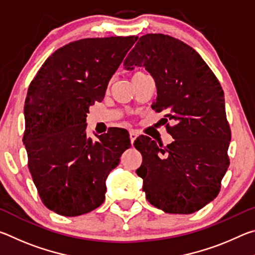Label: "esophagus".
Instances as JSON below:
<instances>
[{"label":"esophagus","mask_w":255,"mask_h":255,"mask_svg":"<svg viewBox=\"0 0 255 255\" xmlns=\"http://www.w3.org/2000/svg\"><path fill=\"white\" fill-rule=\"evenodd\" d=\"M137 136H138V133H137L136 131H133V130H130V131H129V137H130V141H131V144L133 143V141H135V139L137 138Z\"/></svg>","instance_id":"esophagus-1"}]
</instances>
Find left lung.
<instances>
[{"label":"left lung","mask_w":255,"mask_h":255,"mask_svg":"<svg viewBox=\"0 0 255 255\" xmlns=\"http://www.w3.org/2000/svg\"><path fill=\"white\" fill-rule=\"evenodd\" d=\"M124 66L145 67L156 83L152 109L175 123L166 126L174 140L165 147L147 136L133 143L143 156L136 173L146 199L169 214L204 208L230 165L231 129L217 77L192 47L162 33L141 36Z\"/></svg>","instance_id":"left-lung-1"}]
</instances>
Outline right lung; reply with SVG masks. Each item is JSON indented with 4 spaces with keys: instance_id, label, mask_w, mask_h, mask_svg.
<instances>
[{
    "instance_id": "right-lung-1",
    "label": "right lung",
    "mask_w": 255,
    "mask_h": 255,
    "mask_svg": "<svg viewBox=\"0 0 255 255\" xmlns=\"http://www.w3.org/2000/svg\"><path fill=\"white\" fill-rule=\"evenodd\" d=\"M138 37L86 38L51 54L29 85L23 144L41 201L74 217L105 201L106 180L129 148L126 130L86 136V117Z\"/></svg>"
}]
</instances>
